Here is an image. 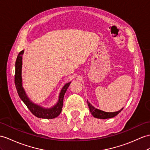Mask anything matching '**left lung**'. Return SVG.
<instances>
[{
  "label": "left lung",
  "mask_w": 150,
  "mask_h": 150,
  "mask_svg": "<svg viewBox=\"0 0 150 150\" xmlns=\"http://www.w3.org/2000/svg\"><path fill=\"white\" fill-rule=\"evenodd\" d=\"M88 105V108L90 109V112L92 113V115L94 116L95 118H100V119H107V118H111L114 117V116L117 115L119 112H121V111L123 109V108L117 112H104L103 111L99 110V109H97L95 108L93 106L90 104V103L87 102Z\"/></svg>",
  "instance_id": "left-lung-1"
}]
</instances>
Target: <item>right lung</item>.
I'll return each instance as SVG.
<instances>
[{
    "label": "right lung",
    "mask_w": 150,
    "mask_h": 150,
    "mask_svg": "<svg viewBox=\"0 0 150 150\" xmlns=\"http://www.w3.org/2000/svg\"><path fill=\"white\" fill-rule=\"evenodd\" d=\"M24 51H21L18 54L15 64V75H14V83H15L16 88L20 98L33 115L36 117L45 119H52L57 117L62 112L63 106V100L64 95L71 84L68 83L65 84L63 88L62 89L60 93L59 99L57 104L54 107L50 109H45L41 108L37 104H35L29 100L28 97L26 96L23 88L22 86V79H21V67H22V55Z\"/></svg>",
    "instance_id": "1"
}]
</instances>
